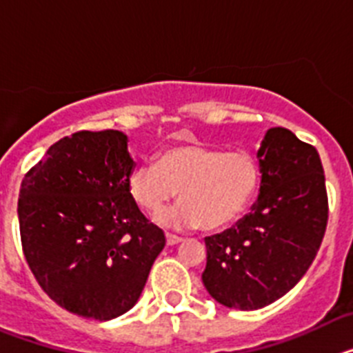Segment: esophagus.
<instances>
[{"label":"esophagus","mask_w":353,"mask_h":353,"mask_svg":"<svg viewBox=\"0 0 353 353\" xmlns=\"http://www.w3.org/2000/svg\"><path fill=\"white\" fill-rule=\"evenodd\" d=\"M182 236H176V235H171V233H166V244L168 245H176L182 242Z\"/></svg>","instance_id":"obj_1"}]
</instances>
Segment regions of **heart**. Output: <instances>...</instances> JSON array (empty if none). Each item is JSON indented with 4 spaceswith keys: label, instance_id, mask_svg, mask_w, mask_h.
Returning <instances> with one entry per match:
<instances>
[{
    "label": "heart",
    "instance_id": "b5f03b06",
    "mask_svg": "<svg viewBox=\"0 0 353 353\" xmlns=\"http://www.w3.org/2000/svg\"><path fill=\"white\" fill-rule=\"evenodd\" d=\"M260 164L249 152H224L203 143L161 150L155 162L129 173L127 191L141 210L157 214L179 191L182 201L157 215L161 226L217 230L248 208L260 185Z\"/></svg>",
    "mask_w": 353,
    "mask_h": 353
}]
</instances>
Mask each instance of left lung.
I'll return each instance as SVG.
<instances>
[{"mask_svg": "<svg viewBox=\"0 0 353 353\" xmlns=\"http://www.w3.org/2000/svg\"><path fill=\"white\" fill-rule=\"evenodd\" d=\"M256 157V203L235 226L205 239L201 274L212 299L242 311L272 304L301 281L322 244L329 215L314 146L274 127L265 132Z\"/></svg>", "mask_w": 353, "mask_h": 353, "instance_id": "obj_1", "label": "left lung"}]
</instances>
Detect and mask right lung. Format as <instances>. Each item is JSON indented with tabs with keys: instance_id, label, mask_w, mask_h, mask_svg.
<instances>
[{
	"instance_id": "right-lung-1",
	"label": "right lung",
	"mask_w": 353,
	"mask_h": 353,
	"mask_svg": "<svg viewBox=\"0 0 353 353\" xmlns=\"http://www.w3.org/2000/svg\"><path fill=\"white\" fill-rule=\"evenodd\" d=\"M127 141L120 130L67 136L19 191L21 242L39 285L67 311L101 322L138 302L166 245L127 191Z\"/></svg>"
}]
</instances>
